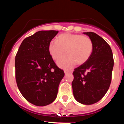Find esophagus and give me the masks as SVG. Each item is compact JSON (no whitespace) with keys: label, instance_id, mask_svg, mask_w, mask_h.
Here are the masks:
<instances>
[{"label":"esophagus","instance_id":"34e87169","mask_svg":"<svg viewBox=\"0 0 124 124\" xmlns=\"http://www.w3.org/2000/svg\"><path fill=\"white\" fill-rule=\"evenodd\" d=\"M70 73V72H69V71L65 70V75H68V73Z\"/></svg>","mask_w":124,"mask_h":124}]
</instances>
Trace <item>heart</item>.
<instances>
[{
  "instance_id": "obj_1",
  "label": "heart",
  "mask_w": 124,
  "mask_h": 124,
  "mask_svg": "<svg viewBox=\"0 0 124 124\" xmlns=\"http://www.w3.org/2000/svg\"><path fill=\"white\" fill-rule=\"evenodd\" d=\"M93 43L85 35L67 32L58 35L57 41L52 39L48 45V52L54 60L59 59L58 65L64 69L72 68L77 63L81 65L89 59L93 51Z\"/></svg>"
}]
</instances>
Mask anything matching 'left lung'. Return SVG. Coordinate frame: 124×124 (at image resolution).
<instances>
[{
	"label": "left lung",
	"mask_w": 124,
	"mask_h": 124,
	"mask_svg": "<svg viewBox=\"0 0 124 124\" xmlns=\"http://www.w3.org/2000/svg\"><path fill=\"white\" fill-rule=\"evenodd\" d=\"M83 34L92 41L93 51L85 63L74 69L72 86L75 99L90 105L100 100L108 90L114 59L110 46L103 38L93 32Z\"/></svg>",
	"instance_id": "8db88e82"
}]
</instances>
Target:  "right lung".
Wrapping results in <instances>:
<instances>
[{"mask_svg": "<svg viewBox=\"0 0 124 124\" xmlns=\"http://www.w3.org/2000/svg\"><path fill=\"white\" fill-rule=\"evenodd\" d=\"M58 31H39L25 38L16 55V80L28 102L45 106L56 99L65 73L48 52L49 42Z\"/></svg>", "mask_w": 124, "mask_h": 124, "instance_id": "1", "label": "right lung"}]
</instances>
